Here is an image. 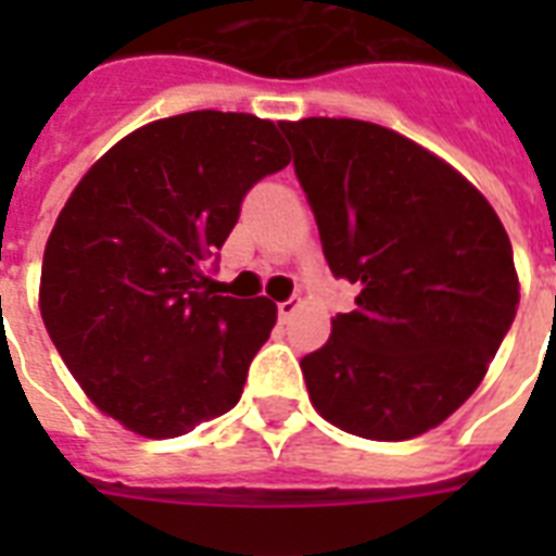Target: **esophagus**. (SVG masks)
<instances>
[{
	"label": "esophagus",
	"instance_id": "34e87169",
	"mask_svg": "<svg viewBox=\"0 0 556 556\" xmlns=\"http://www.w3.org/2000/svg\"><path fill=\"white\" fill-rule=\"evenodd\" d=\"M296 308H300V303H296V300H282V303H277L279 320H291Z\"/></svg>",
	"mask_w": 556,
	"mask_h": 556
}]
</instances>
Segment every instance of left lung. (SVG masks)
Masks as SVG:
<instances>
[{
	"mask_svg": "<svg viewBox=\"0 0 556 556\" xmlns=\"http://www.w3.org/2000/svg\"><path fill=\"white\" fill-rule=\"evenodd\" d=\"M279 129L323 256L357 288L326 346L300 361L314 409L361 439H415L473 395L517 317L508 233L467 178L387 126Z\"/></svg>",
	"mask_w": 556,
	"mask_h": 556,
	"instance_id": "8db88e82",
	"label": "left lung"
}]
</instances>
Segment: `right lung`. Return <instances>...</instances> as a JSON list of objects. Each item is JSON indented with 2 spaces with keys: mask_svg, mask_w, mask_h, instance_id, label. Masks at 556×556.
Masks as SVG:
<instances>
[{
  "mask_svg": "<svg viewBox=\"0 0 556 556\" xmlns=\"http://www.w3.org/2000/svg\"><path fill=\"white\" fill-rule=\"evenodd\" d=\"M288 161L270 121L164 117L117 141L56 216L42 323L83 392L138 435L176 439L242 397L277 305L210 291L204 265L248 190Z\"/></svg>",
  "mask_w": 556,
  "mask_h": 556,
  "instance_id": "1",
  "label": "right lung"
}]
</instances>
